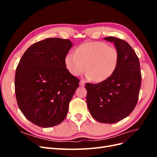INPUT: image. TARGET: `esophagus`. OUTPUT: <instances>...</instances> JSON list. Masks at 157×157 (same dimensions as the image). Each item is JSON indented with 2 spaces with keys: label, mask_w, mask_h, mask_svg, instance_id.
Segmentation results:
<instances>
[{
  "label": "esophagus",
  "mask_w": 157,
  "mask_h": 157,
  "mask_svg": "<svg viewBox=\"0 0 157 157\" xmlns=\"http://www.w3.org/2000/svg\"><path fill=\"white\" fill-rule=\"evenodd\" d=\"M85 85V81L83 80H80V86H84Z\"/></svg>",
  "instance_id": "obj_1"
}]
</instances>
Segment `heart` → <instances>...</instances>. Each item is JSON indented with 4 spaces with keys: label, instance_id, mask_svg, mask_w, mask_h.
I'll return each instance as SVG.
<instances>
[{
    "label": "heart",
    "instance_id": "1",
    "mask_svg": "<svg viewBox=\"0 0 157 157\" xmlns=\"http://www.w3.org/2000/svg\"><path fill=\"white\" fill-rule=\"evenodd\" d=\"M119 54L115 47L103 42H88L79 46L75 54L69 53L65 58L66 68L74 76L86 69V77L96 82L109 78L117 67Z\"/></svg>",
    "mask_w": 157,
    "mask_h": 157
}]
</instances>
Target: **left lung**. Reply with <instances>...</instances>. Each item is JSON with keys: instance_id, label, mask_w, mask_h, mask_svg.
Returning <instances> with one entry per match:
<instances>
[{"instance_id": "1", "label": "left lung", "mask_w": 157, "mask_h": 157, "mask_svg": "<svg viewBox=\"0 0 157 157\" xmlns=\"http://www.w3.org/2000/svg\"><path fill=\"white\" fill-rule=\"evenodd\" d=\"M105 39L113 42L119 54L115 72L105 80L86 83V102L94 119L113 124L128 117L134 110L139 98L141 74L138 57L125 40L114 36Z\"/></svg>"}]
</instances>
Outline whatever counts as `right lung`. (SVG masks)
Returning <instances> with one entry per match:
<instances>
[{
	"label": "right lung",
	"mask_w": 157,
	"mask_h": 157,
	"mask_svg": "<svg viewBox=\"0 0 157 157\" xmlns=\"http://www.w3.org/2000/svg\"><path fill=\"white\" fill-rule=\"evenodd\" d=\"M72 46L68 39L47 38L31 45L17 65L14 80L17 105L38 126H56L67 116L80 82L65 63Z\"/></svg>",
	"instance_id": "obj_1"
}]
</instances>
